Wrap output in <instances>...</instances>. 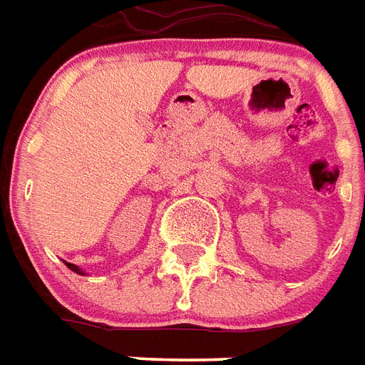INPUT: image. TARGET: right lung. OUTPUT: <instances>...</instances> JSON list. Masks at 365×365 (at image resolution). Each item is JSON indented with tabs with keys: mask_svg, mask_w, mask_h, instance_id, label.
I'll return each instance as SVG.
<instances>
[{
	"mask_svg": "<svg viewBox=\"0 0 365 365\" xmlns=\"http://www.w3.org/2000/svg\"><path fill=\"white\" fill-rule=\"evenodd\" d=\"M66 265H67V267H69V269H71V271H75V272H81V271H79V269H77V267L73 265V263H66Z\"/></svg>",
	"mask_w": 365,
	"mask_h": 365,
	"instance_id": "obj_1",
	"label": "right lung"
}]
</instances>
